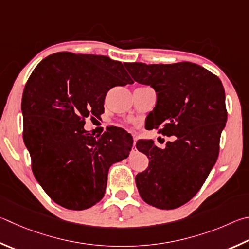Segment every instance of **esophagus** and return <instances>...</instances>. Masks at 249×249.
Returning a JSON list of instances; mask_svg holds the SVG:
<instances>
[{"label": "esophagus", "mask_w": 249, "mask_h": 249, "mask_svg": "<svg viewBox=\"0 0 249 249\" xmlns=\"http://www.w3.org/2000/svg\"><path fill=\"white\" fill-rule=\"evenodd\" d=\"M134 147H135V144H136V138H135V136H134Z\"/></svg>", "instance_id": "1"}]
</instances>
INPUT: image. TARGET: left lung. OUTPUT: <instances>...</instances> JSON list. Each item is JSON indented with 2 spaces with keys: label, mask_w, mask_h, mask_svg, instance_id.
Returning a JSON list of instances; mask_svg holds the SVG:
<instances>
[{
  "label": "left lung",
  "mask_w": 249,
  "mask_h": 249,
  "mask_svg": "<svg viewBox=\"0 0 249 249\" xmlns=\"http://www.w3.org/2000/svg\"><path fill=\"white\" fill-rule=\"evenodd\" d=\"M128 71L157 92L149 128L176 137L164 149L152 140H138L136 148L150 160L135 178L138 192L148 205L175 209L199 192L218 159L228 119L223 85L218 76L191 62L128 63Z\"/></svg>",
  "instance_id": "1"
}]
</instances>
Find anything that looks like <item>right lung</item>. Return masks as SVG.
Here are the masks:
<instances>
[{"instance_id": "1", "label": "right lung", "mask_w": 249, "mask_h": 249, "mask_svg": "<svg viewBox=\"0 0 249 249\" xmlns=\"http://www.w3.org/2000/svg\"><path fill=\"white\" fill-rule=\"evenodd\" d=\"M128 63L105 55L58 52L39 63L21 100L24 142L38 183L57 205L84 210L100 201L113 163L128 157L133 137L119 127L100 137L86 132V119L105 112L116 86L133 84Z\"/></svg>"}]
</instances>
